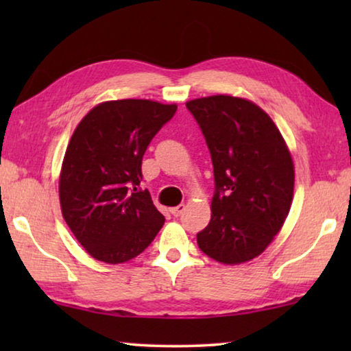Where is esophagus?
I'll list each match as a JSON object with an SVG mask.
<instances>
[{"mask_svg":"<svg viewBox=\"0 0 351 351\" xmlns=\"http://www.w3.org/2000/svg\"><path fill=\"white\" fill-rule=\"evenodd\" d=\"M184 209H186V206H184V204H178V206H175V207H171L170 212H171V215H173V217H180L181 213L184 212Z\"/></svg>","mask_w":351,"mask_h":351,"instance_id":"esophagus-1","label":"esophagus"}]
</instances>
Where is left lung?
<instances>
[{
    "label": "left lung",
    "instance_id": "1",
    "mask_svg": "<svg viewBox=\"0 0 351 351\" xmlns=\"http://www.w3.org/2000/svg\"><path fill=\"white\" fill-rule=\"evenodd\" d=\"M204 134L215 192L201 251L226 265L245 263L268 247L288 217L294 164L280 132L246 99L210 96L186 104Z\"/></svg>",
    "mask_w": 351,
    "mask_h": 351
}]
</instances>
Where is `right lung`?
<instances>
[{
    "mask_svg": "<svg viewBox=\"0 0 351 351\" xmlns=\"http://www.w3.org/2000/svg\"><path fill=\"white\" fill-rule=\"evenodd\" d=\"M176 105L123 99L104 102L77 125L64 153L62 213L86 252L123 263L144 252L165 218L141 189L142 158Z\"/></svg>",
    "mask_w": 351,
    "mask_h": 351,
    "instance_id": "1",
    "label": "right lung"
}]
</instances>
